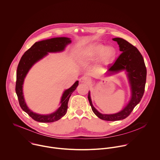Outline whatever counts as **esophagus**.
I'll return each mask as SVG.
<instances>
[{"instance_id":"obj_1","label":"esophagus","mask_w":160,"mask_h":160,"mask_svg":"<svg viewBox=\"0 0 160 160\" xmlns=\"http://www.w3.org/2000/svg\"><path fill=\"white\" fill-rule=\"evenodd\" d=\"M91 79L88 77L83 76L79 79V82L81 83H86V84H89L91 83Z\"/></svg>"}]
</instances>
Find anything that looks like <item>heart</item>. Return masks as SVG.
Here are the masks:
<instances>
[{"label": "heart", "instance_id": "b5f03b06", "mask_svg": "<svg viewBox=\"0 0 160 160\" xmlns=\"http://www.w3.org/2000/svg\"><path fill=\"white\" fill-rule=\"evenodd\" d=\"M117 51L114 46L101 43H92L83 48L79 52L78 60L82 65L89 64L98 59L99 64L104 66L111 64L115 59Z\"/></svg>", "mask_w": 160, "mask_h": 160}]
</instances>
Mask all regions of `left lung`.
Here are the masks:
<instances>
[{"instance_id":"1","label":"left lung","mask_w":160,"mask_h":160,"mask_svg":"<svg viewBox=\"0 0 160 160\" xmlns=\"http://www.w3.org/2000/svg\"><path fill=\"white\" fill-rule=\"evenodd\" d=\"M112 40L118 42L119 51L122 53L108 69L106 76H111L124 71L130 88V99L127 104L119 112L113 114H102L94 107L90 91L88 97L93 112L99 118L111 121L121 120L129 115L143 96L146 79V68L143 58L138 49L122 38H115Z\"/></svg>"}]
</instances>
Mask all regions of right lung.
<instances>
[{"label": "right lung", "mask_w": 160, "mask_h": 160, "mask_svg": "<svg viewBox=\"0 0 160 160\" xmlns=\"http://www.w3.org/2000/svg\"><path fill=\"white\" fill-rule=\"evenodd\" d=\"M71 43V38L66 37L54 38L36 42L24 54L20 60L17 69L16 92L22 110L36 121L40 122H52L60 119L64 116L68 111L69 98L77 88L79 81H76L71 87L64 90L61 98L60 106L55 111L50 114H41L32 111L26 104L23 92L24 79L30 69L35 64L46 57L49 53L63 52L67 46Z\"/></svg>", "instance_id": "add662e5"}]
</instances>
